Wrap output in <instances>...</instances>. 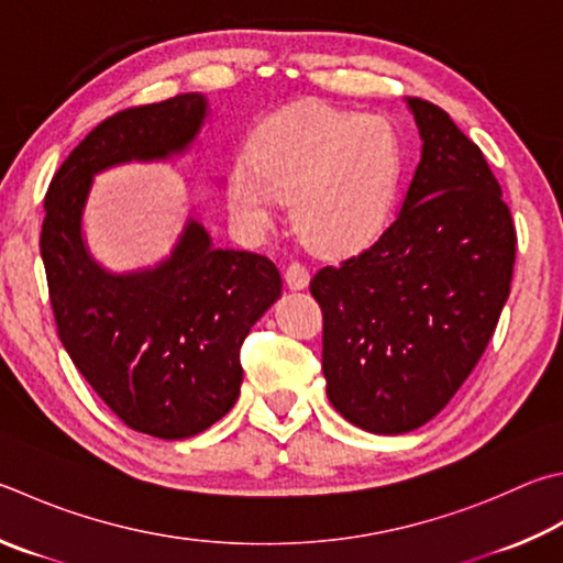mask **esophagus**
I'll return each mask as SVG.
<instances>
[{
	"instance_id": "34e87169",
	"label": "esophagus",
	"mask_w": 563,
	"mask_h": 563,
	"mask_svg": "<svg viewBox=\"0 0 563 563\" xmlns=\"http://www.w3.org/2000/svg\"><path fill=\"white\" fill-rule=\"evenodd\" d=\"M285 283H288V288L290 290H302V288H308V283H310V271L305 268L302 263H298V261H292L288 268H285Z\"/></svg>"
}]
</instances>
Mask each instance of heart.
<instances>
[{"mask_svg":"<svg viewBox=\"0 0 563 563\" xmlns=\"http://www.w3.org/2000/svg\"><path fill=\"white\" fill-rule=\"evenodd\" d=\"M401 137L382 115L322 103L280 110L255 128L249 157L233 159L227 203L243 229L273 227L278 201L305 246L350 255L379 236L401 177Z\"/></svg>","mask_w":563,"mask_h":563,"instance_id":"obj_1","label":"heart"}]
</instances>
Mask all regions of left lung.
<instances>
[{
    "instance_id": "1",
    "label": "left lung",
    "mask_w": 563,
    "mask_h": 563,
    "mask_svg": "<svg viewBox=\"0 0 563 563\" xmlns=\"http://www.w3.org/2000/svg\"><path fill=\"white\" fill-rule=\"evenodd\" d=\"M421 162L369 249L310 280L327 398L369 433L398 435L451 401L509 298L517 233L483 152L445 110L406 98Z\"/></svg>"
}]
</instances>
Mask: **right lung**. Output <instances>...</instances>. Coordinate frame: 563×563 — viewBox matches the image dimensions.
Returning a JSON list of instances; mask_svg holds the SVG:
<instances>
[{
	"mask_svg": "<svg viewBox=\"0 0 563 563\" xmlns=\"http://www.w3.org/2000/svg\"><path fill=\"white\" fill-rule=\"evenodd\" d=\"M207 118L201 93L115 112L70 152L44 199L41 258L60 342L122 423L165 441L207 431L236 404L239 350L280 298V273L265 255L213 246L194 213L167 258L112 273L88 251L84 213L96 175L187 155Z\"/></svg>",
	"mask_w": 563,
	"mask_h": 563,
	"instance_id": "right-lung-1",
	"label": "right lung"
}]
</instances>
